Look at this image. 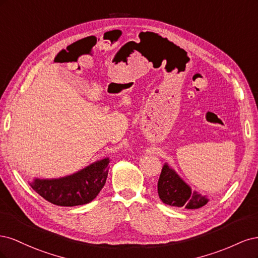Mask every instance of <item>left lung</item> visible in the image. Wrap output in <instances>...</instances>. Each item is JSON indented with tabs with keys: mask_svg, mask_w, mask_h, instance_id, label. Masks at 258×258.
I'll return each instance as SVG.
<instances>
[{
	"mask_svg": "<svg viewBox=\"0 0 258 258\" xmlns=\"http://www.w3.org/2000/svg\"><path fill=\"white\" fill-rule=\"evenodd\" d=\"M157 187L161 201L171 207L191 210L199 209L209 202L207 196L191 191L189 185H187L168 163L162 167Z\"/></svg>",
	"mask_w": 258,
	"mask_h": 258,
	"instance_id": "left-lung-1",
	"label": "left lung"
}]
</instances>
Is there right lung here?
I'll list each match as a JSON object with an SVG mask.
<instances>
[{
	"mask_svg": "<svg viewBox=\"0 0 258 258\" xmlns=\"http://www.w3.org/2000/svg\"><path fill=\"white\" fill-rule=\"evenodd\" d=\"M110 159L91 163L77 172L59 178H34L30 186L45 200L60 207L89 204L103 188Z\"/></svg>",
	"mask_w": 258,
	"mask_h": 258,
	"instance_id": "right-lung-1",
	"label": "right lung"
}]
</instances>
